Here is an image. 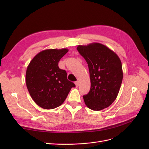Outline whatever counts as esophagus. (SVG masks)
Wrapping results in <instances>:
<instances>
[{"label":"esophagus","instance_id":"34e87169","mask_svg":"<svg viewBox=\"0 0 149 149\" xmlns=\"http://www.w3.org/2000/svg\"><path fill=\"white\" fill-rule=\"evenodd\" d=\"M74 84L76 85V87H78L79 86V81H75Z\"/></svg>","mask_w":149,"mask_h":149}]
</instances>
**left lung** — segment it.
Wrapping results in <instances>:
<instances>
[{"label":"left lung","mask_w":149,"mask_h":149,"mask_svg":"<svg viewBox=\"0 0 149 149\" xmlns=\"http://www.w3.org/2000/svg\"><path fill=\"white\" fill-rule=\"evenodd\" d=\"M78 51L86 61L91 88L84 95L85 104L101 111L112 104L118 96L123 78L121 61L117 54L99 43L78 45Z\"/></svg>","instance_id":"1"}]
</instances>
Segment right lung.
I'll use <instances>...</instances> for the list:
<instances>
[{
    "mask_svg": "<svg viewBox=\"0 0 149 149\" xmlns=\"http://www.w3.org/2000/svg\"><path fill=\"white\" fill-rule=\"evenodd\" d=\"M68 52L67 48L45 49L31 60L26 69L28 91L35 102L43 109L61 106L75 87L68 80L66 71L58 67V62Z\"/></svg>",
    "mask_w": 149,
    "mask_h": 149,
    "instance_id": "add662e5",
    "label": "right lung"
}]
</instances>
